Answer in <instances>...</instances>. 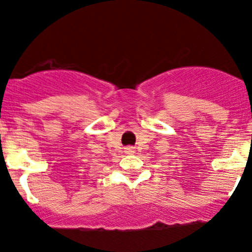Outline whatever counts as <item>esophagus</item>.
Here are the masks:
<instances>
[{
    "mask_svg": "<svg viewBox=\"0 0 252 252\" xmlns=\"http://www.w3.org/2000/svg\"><path fill=\"white\" fill-rule=\"evenodd\" d=\"M134 152H136V150H134L133 147H126L125 148V153H126V154H133Z\"/></svg>",
    "mask_w": 252,
    "mask_h": 252,
    "instance_id": "obj_1",
    "label": "esophagus"
}]
</instances>
